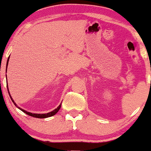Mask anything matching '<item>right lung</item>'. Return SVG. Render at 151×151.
Returning a JSON list of instances; mask_svg holds the SVG:
<instances>
[{
    "mask_svg": "<svg viewBox=\"0 0 151 151\" xmlns=\"http://www.w3.org/2000/svg\"><path fill=\"white\" fill-rule=\"evenodd\" d=\"M9 58H10V57H8V60H7L6 67H8V61H9ZM6 71H7V69H6ZM7 88H8V85H7ZM8 93H9L10 97V99H11L12 101L13 102V104H14L15 106H17V108H18L19 109H20V110H21L22 112H24V113H25V114H27V115L30 116L35 117V118H39V119H45V118H47V117L52 116L55 115V114H56L57 113H58V111L60 110V108H61V104H60V105L58 107V108H57V109H55V110H53V111H51V112H49V113H47V114H32V113H30V112H28V111H27L24 110V109H21V108H20V107H19V106H17L16 104H15V102L14 101H13V99H12L11 96H10V92H9V91H8Z\"/></svg>",
    "mask_w": 151,
    "mask_h": 151,
    "instance_id": "right-lung-1",
    "label": "right lung"
}]
</instances>
